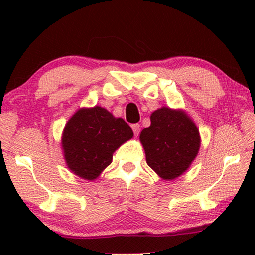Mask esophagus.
Instances as JSON below:
<instances>
[{"label":"esophagus","instance_id":"obj_1","mask_svg":"<svg viewBox=\"0 0 255 255\" xmlns=\"http://www.w3.org/2000/svg\"><path fill=\"white\" fill-rule=\"evenodd\" d=\"M131 128H132V130H133L134 135L137 137V135L139 134V132H140V125H139V124H132Z\"/></svg>","mask_w":255,"mask_h":255}]
</instances>
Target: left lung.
I'll use <instances>...</instances> for the list:
<instances>
[{
  "label": "left lung",
  "mask_w": 255,
  "mask_h": 255,
  "mask_svg": "<svg viewBox=\"0 0 255 255\" xmlns=\"http://www.w3.org/2000/svg\"><path fill=\"white\" fill-rule=\"evenodd\" d=\"M146 162L165 181H173L191 166L200 151V131L182 109L161 107L140 133Z\"/></svg>",
  "instance_id": "8db88e82"
}]
</instances>
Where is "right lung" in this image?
<instances>
[{"label": "right lung", "instance_id": "right-lung-1", "mask_svg": "<svg viewBox=\"0 0 255 255\" xmlns=\"http://www.w3.org/2000/svg\"><path fill=\"white\" fill-rule=\"evenodd\" d=\"M133 131L123 118L95 106L80 108L66 123L61 148L67 168L81 179L94 181L113 161V154Z\"/></svg>", "mask_w": 255, "mask_h": 255}]
</instances>
